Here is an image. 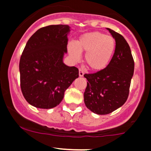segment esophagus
Instances as JSON below:
<instances>
[{
    "instance_id": "obj_1",
    "label": "esophagus",
    "mask_w": 151,
    "mask_h": 151,
    "mask_svg": "<svg viewBox=\"0 0 151 151\" xmlns=\"http://www.w3.org/2000/svg\"><path fill=\"white\" fill-rule=\"evenodd\" d=\"M84 74H85V72H84L83 69H79V75H80V77H83Z\"/></svg>"
}]
</instances>
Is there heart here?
<instances>
[{
	"instance_id": "obj_1",
	"label": "heart",
	"mask_w": 151,
	"mask_h": 151,
	"mask_svg": "<svg viewBox=\"0 0 151 151\" xmlns=\"http://www.w3.org/2000/svg\"><path fill=\"white\" fill-rule=\"evenodd\" d=\"M116 47L115 39L100 32H92L81 35L76 45L70 43L69 53L76 60L80 58V53H86L85 61L89 69L101 71L108 66L113 58Z\"/></svg>"
}]
</instances>
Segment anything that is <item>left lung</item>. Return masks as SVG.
I'll return each mask as SVG.
<instances>
[{
	"mask_svg": "<svg viewBox=\"0 0 151 151\" xmlns=\"http://www.w3.org/2000/svg\"><path fill=\"white\" fill-rule=\"evenodd\" d=\"M116 42L111 61L106 68L85 74L88 80L84 93L87 108L93 113L106 115L124 105L129 96L134 62L129 44L119 33L108 28Z\"/></svg>",
	"mask_w": 151,
	"mask_h": 151,
	"instance_id": "obj_1",
	"label": "left lung"
}]
</instances>
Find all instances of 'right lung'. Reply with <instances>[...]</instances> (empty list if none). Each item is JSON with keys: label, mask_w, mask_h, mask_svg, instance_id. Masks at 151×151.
<instances>
[{"label": "right lung", "mask_w": 151, "mask_h": 151, "mask_svg": "<svg viewBox=\"0 0 151 151\" xmlns=\"http://www.w3.org/2000/svg\"><path fill=\"white\" fill-rule=\"evenodd\" d=\"M68 25H49L30 37L19 61L20 86L24 97L32 106L49 109L58 106L64 92L79 70L63 63L67 52Z\"/></svg>", "instance_id": "right-lung-1"}]
</instances>
